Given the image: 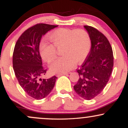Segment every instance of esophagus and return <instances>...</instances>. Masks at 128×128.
Masks as SVG:
<instances>
[{"mask_svg": "<svg viewBox=\"0 0 128 128\" xmlns=\"http://www.w3.org/2000/svg\"><path fill=\"white\" fill-rule=\"evenodd\" d=\"M67 73H58V74H56L57 77H60V76H62V75H66L67 74Z\"/></svg>", "mask_w": 128, "mask_h": 128, "instance_id": "34e87169", "label": "esophagus"}]
</instances>
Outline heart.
<instances>
[{
	"label": "heart",
	"mask_w": 128,
	"mask_h": 128,
	"mask_svg": "<svg viewBox=\"0 0 128 128\" xmlns=\"http://www.w3.org/2000/svg\"><path fill=\"white\" fill-rule=\"evenodd\" d=\"M49 38L50 44L42 42L40 46V53L45 62L50 63L56 57V48L61 50L62 57L50 66L53 73H64L73 68L74 63L82 62L90 50L91 38L84 29L60 28L51 32Z\"/></svg>",
	"instance_id": "b5f03b06"
}]
</instances>
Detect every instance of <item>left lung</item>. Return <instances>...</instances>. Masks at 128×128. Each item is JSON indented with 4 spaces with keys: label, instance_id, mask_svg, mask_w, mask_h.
<instances>
[{
    "label": "left lung",
    "instance_id": "obj_1",
    "mask_svg": "<svg viewBox=\"0 0 128 128\" xmlns=\"http://www.w3.org/2000/svg\"><path fill=\"white\" fill-rule=\"evenodd\" d=\"M84 27L90 36L92 47L85 62L76 70L79 78L73 88L80 98L89 100L99 95L108 83L112 73L114 56L106 36L94 28Z\"/></svg>",
    "mask_w": 128,
    "mask_h": 128
}]
</instances>
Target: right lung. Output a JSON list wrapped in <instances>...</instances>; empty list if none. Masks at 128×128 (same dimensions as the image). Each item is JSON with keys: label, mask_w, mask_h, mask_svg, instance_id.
<instances>
[{"label": "right lung", "mask_w": 128, "mask_h": 128, "mask_svg": "<svg viewBox=\"0 0 128 128\" xmlns=\"http://www.w3.org/2000/svg\"><path fill=\"white\" fill-rule=\"evenodd\" d=\"M57 25L40 23L29 28L19 37L12 56L13 68L19 84L29 96L46 98L54 88L57 77L42 79L47 69L42 66L39 46L42 36Z\"/></svg>", "instance_id": "obj_1"}]
</instances>
